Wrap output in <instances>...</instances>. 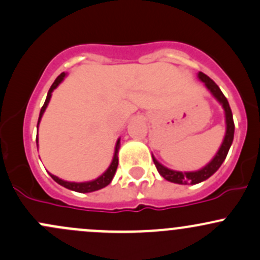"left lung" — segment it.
<instances>
[{
    "label": "left lung",
    "mask_w": 260,
    "mask_h": 260,
    "mask_svg": "<svg viewBox=\"0 0 260 260\" xmlns=\"http://www.w3.org/2000/svg\"><path fill=\"white\" fill-rule=\"evenodd\" d=\"M198 79L204 84V86L207 87L208 91L213 95V98L215 99V100L220 104L221 108H223L224 115H225V135H224L223 141H221L220 148H219L218 151L215 152L213 159H211L205 167H203L202 169L199 170L179 171L169 169V168L164 167L161 162L157 161L156 157L152 155V160H154V164L155 167H156L157 171H159L160 175L164 179H167L168 181H170V183L181 184V185H186V184L195 185V184H199L202 183V181L209 179L224 162L226 155H228L230 146H232L233 139H234V121H233V114L232 110H230V106L226 98L223 95V92L219 89L218 85H216L209 76H207V75L203 74V72H198Z\"/></svg>",
    "instance_id": "1"
}]
</instances>
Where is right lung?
<instances>
[{"label":"right lung","mask_w":260,"mask_h":260,"mask_svg":"<svg viewBox=\"0 0 260 260\" xmlns=\"http://www.w3.org/2000/svg\"><path fill=\"white\" fill-rule=\"evenodd\" d=\"M68 76V74L66 72H62V74H60L57 76V79L55 80V82H53L52 85H51L49 92H47V96H46V100H45V104L44 106H42L41 111H40V116H39V121H37V130H39V125H40V121H41L42 119V115H44L45 110H46L47 105H49L50 100H51V96H52V92L53 90L56 89V87L58 86V85L61 84V82L63 81V79ZM36 144H37V150H39V131H37V136H36ZM119 149H120V138L117 139L116 141V145H115V151H114V156H112V160L110 162V165H109V168L104 171L103 174H101L100 176H98L96 179H93V180H90V181H68V180H62V179H60L58 176L53 175V174H50L51 178L53 179V180L56 181L57 184H60L61 186H63V188L66 189H70L72 191H77V192H92V191H96V190H100L103 188H105V186H108L109 184L111 183L112 178H114L115 173H116V169H117V165H119Z\"/></svg>","instance_id":"1"}]
</instances>
